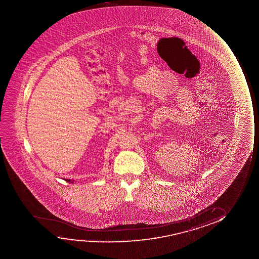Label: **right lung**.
<instances>
[{"label":"right lung","instance_id":"1","mask_svg":"<svg viewBox=\"0 0 259 259\" xmlns=\"http://www.w3.org/2000/svg\"><path fill=\"white\" fill-rule=\"evenodd\" d=\"M66 181H67L68 182H71V180H66Z\"/></svg>","mask_w":259,"mask_h":259}]
</instances>
